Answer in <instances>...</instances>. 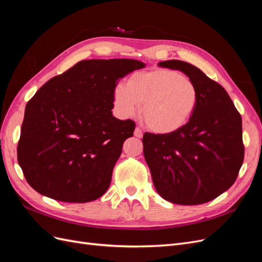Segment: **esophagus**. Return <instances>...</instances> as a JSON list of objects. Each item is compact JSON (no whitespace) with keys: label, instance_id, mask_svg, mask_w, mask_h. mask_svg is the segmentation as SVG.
<instances>
[{"label":"esophagus","instance_id":"1","mask_svg":"<svg viewBox=\"0 0 262 262\" xmlns=\"http://www.w3.org/2000/svg\"><path fill=\"white\" fill-rule=\"evenodd\" d=\"M134 137H137V138L143 137V133H142V130L140 128H136V130H134Z\"/></svg>","mask_w":262,"mask_h":262}]
</instances>
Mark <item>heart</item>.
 <instances>
[{
	"label": "heart",
	"mask_w": 262,
	"mask_h": 262,
	"mask_svg": "<svg viewBox=\"0 0 262 262\" xmlns=\"http://www.w3.org/2000/svg\"><path fill=\"white\" fill-rule=\"evenodd\" d=\"M199 90L191 78L178 71L156 68L136 72L114 90V104L123 118L141 116L147 128L160 134L185 126L194 115Z\"/></svg>",
	"instance_id": "heart-1"
}]
</instances>
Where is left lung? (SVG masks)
<instances>
[{"label": "left lung", "instance_id": "left-lung-1", "mask_svg": "<svg viewBox=\"0 0 262 262\" xmlns=\"http://www.w3.org/2000/svg\"><path fill=\"white\" fill-rule=\"evenodd\" d=\"M195 83L199 102L190 121L168 134L144 133L143 153L163 199L182 205L209 202L235 182L244 161L242 117L227 92L200 69L179 60L158 62Z\"/></svg>", "mask_w": 262, "mask_h": 262}]
</instances>
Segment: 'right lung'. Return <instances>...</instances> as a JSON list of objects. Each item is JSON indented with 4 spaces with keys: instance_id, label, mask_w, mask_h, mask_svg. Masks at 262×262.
<instances>
[{
    "instance_id": "add662e5",
    "label": "right lung",
    "mask_w": 262,
    "mask_h": 262,
    "mask_svg": "<svg viewBox=\"0 0 262 262\" xmlns=\"http://www.w3.org/2000/svg\"><path fill=\"white\" fill-rule=\"evenodd\" d=\"M133 59L83 60L37 91L26 105L17 161L30 187L85 203L104 194L136 123L113 116L117 82L144 68Z\"/></svg>"
}]
</instances>
